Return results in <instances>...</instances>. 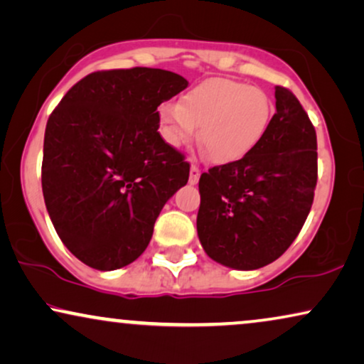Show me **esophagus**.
Segmentation results:
<instances>
[{"instance_id":"34e87169","label":"esophagus","mask_w":364,"mask_h":364,"mask_svg":"<svg viewBox=\"0 0 364 364\" xmlns=\"http://www.w3.org/2000/svg\"><path fill=\"white\" fill-rule=\"evenodd\" d=\"M200 176H201V169L195 166V164H191V171H190V185H196L198 181H200Z\"/></svg>"}]
</instances>
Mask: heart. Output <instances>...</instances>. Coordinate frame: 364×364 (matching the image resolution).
I'll use <instances>...</instances> for the list:
<instances>
[{"label":"heart","mask_w":364,"mask_h":364,"mask_svg":"<svg viewBox=\"0 0 364 364\" xmlns=\"http://www.w3.org/2000/svg\"><path fill=\"white\" fill-rule=\"evenodd\" d=\"M269 96L255 86L225 77L196 85L181 103L159 108V129L169 146L190 143L200 128V141L215 163L238 161L253 149L268 128Z\"/></svg>","instance_id":"obj_1"}]
</instances>
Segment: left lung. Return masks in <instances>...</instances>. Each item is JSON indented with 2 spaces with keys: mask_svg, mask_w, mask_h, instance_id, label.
Returning a JSON list of instances; mask_svg holds the SVG:
<instances>
[{
  "mask_svg": "<svg viewBox=\"0 0 364 364\" xmlns=\"http://www.w3.org/2000/svg\"><path fill=\"white\" fill-rule=\"evenodd\" d=\"M276 113L238 161L200 178L198 238L216 263L258 269L289 248L311 210L318 179L316 132L291 91L276 86Z\"/></svg>",
  "mask_w": 364,
  "mask_h": 364,
  "instance_id": "obj_1",
  "label": "left lung"
}]
</instances>
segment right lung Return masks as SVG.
Listing matches in <instances>:
<instances>
[{
	"label": "right lung",
	"instance_id": "add662e5",
	"mask_svg": "<svg viewBox=\"0 0 364 364\" xmlns=\"http://www.w3.org/2000/svg\"><path fill=\"white\" fill-rule=\"evenodd\" d=\"M188 86L158 68L96 71L63 96L46 123L41 185L63 245L100 271L139 258L190 163L164 143L158 106Z\"/></svg>",
	"mask_w": 364,
	"mask_h": 364
}]
</instances>
